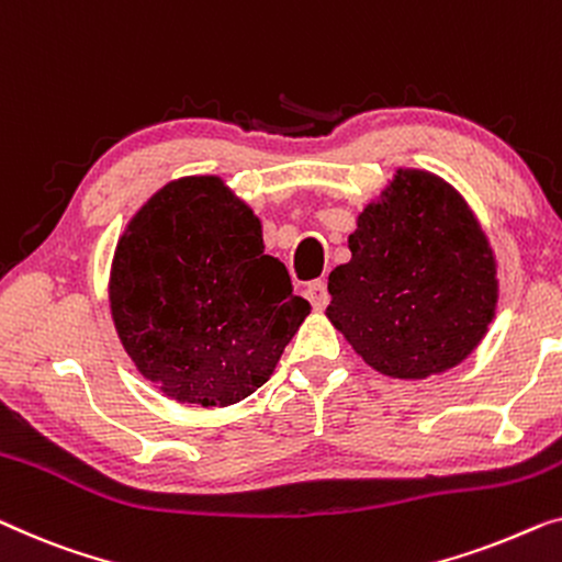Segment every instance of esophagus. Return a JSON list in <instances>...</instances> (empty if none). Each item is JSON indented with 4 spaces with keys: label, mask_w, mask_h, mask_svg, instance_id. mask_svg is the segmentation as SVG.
I'll return each instance as SVG.
<instances>
[{
    "label": "esophagus",
    "mask_w": 562,
    "mask_h": 562,
    "mask_svg": "<svg viewBox=\"0 0 562 562\" xmlns=\"http://www.w3.org/2000/svg\"><path fill=\"white\" fill-rule=\"evenodd\" d=\"M304 296L308 299V304H312L314 308H324L329 304V291H327V283H324L322 279L312 281L304 291Z\"/></svg>",
    "instance_id": "1"
}]
</instances>
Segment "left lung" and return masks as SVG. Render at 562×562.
<instances>
[{
    "label": "left lung",
    "mask_w": 562,
    "mask_h": 562,
    "mask_svg": "<svg viewBox=\"0 0 562 562\" xmlns=\"http://www.w3.org/2000/svg\"><path fill=\"white\" fill-rule=\"evenodd\" d=\"M349 235L352 261L329 273L327 316L385 375L420 380L459 364L497 306L482 227L449 184L397 172Z\"/></svg>",
    "instance_id": "8db88e82"
}]
</instances>
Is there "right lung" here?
<instances>
[{
    "mask_svg": "<svg viewBox=\"0 0 562 562\" xmlns=\"http://www.w3.org/2000/svg\"><path fill=\"white\" fill-rule=\"evenodd\" d=\"M111 312L144 378L180 403L256 393L308 314L261 223L217 177L154 194L119 240Z\"/></svg>",
    "mask_w": 562,
    "mask_h": 562,
    "instance_id": "add662e5",
    "label": "right lung"
}]
</instances>
